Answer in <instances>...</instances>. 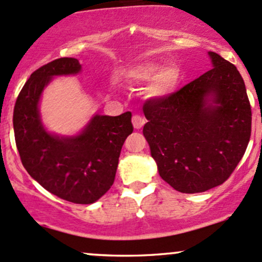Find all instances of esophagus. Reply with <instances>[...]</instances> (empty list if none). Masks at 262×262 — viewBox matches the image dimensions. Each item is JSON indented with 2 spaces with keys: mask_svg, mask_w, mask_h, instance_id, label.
<instances>
[{
  "mask_svg": "<svg viewBox=\"0 0 262 262\" xmlns=\"http://www.w3.org/2000/svg\"><path fill=\"white\" fill-rule=\"evenodd\" d=\"M132 123H133V126L136 129H142L143 125L145 124V119L140 116H134L133 119H132Z\"/></svg>",
  "mask_w": 262,
  "mask_h": 262,
  "instance_id": "obj_1",
  "label": "esophagus"
}]
</instances>
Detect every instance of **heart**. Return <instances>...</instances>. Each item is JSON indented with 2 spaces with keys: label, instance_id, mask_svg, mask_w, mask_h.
<instances>
[{
  "label": "heart",
  "instance_id": "obj_1",
  "mask_svg": "<svg viewBox=\"0 0 262 262\" xmlns=\"http://www.w3.org/2000/svg\"><path fill=\"white\" fill-rule=\"evenodd\" d=\"M126 79L137 84L148 83V92L155 98H168L178 91L180 70L173 63L160 66L155 62H143L132 66L125 72Z\"/></svg>",
  "mask_w": 262,
  "mask_h": 262
}]
</instances>
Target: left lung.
I'll list each match as a JSON object with an SVG mask.
<instances>
[{
    "label": "left lung",
    "mask_w": 262,
    "mask_h": 262,
    "mask_svg": "<svg viewBox=\"0 0 262 262\" xmlns=\"http://www.w3.org/2000/svg\"><path fill=\"white\" fill-rule=\"evenodd\" d=\"M212 68L168 98L146 100L143 128L158 171L185 194L221 185L251 136L245 83L232 63L208 52Z\"/></svg>",
    "instance_id": "1"
}]
</instances>
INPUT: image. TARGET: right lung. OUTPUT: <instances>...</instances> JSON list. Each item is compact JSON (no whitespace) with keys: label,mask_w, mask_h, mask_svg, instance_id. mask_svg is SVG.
<instances>
[{"label":"right lung","mask_w":262,"mask_h":262,"mask_svg":"<svg viewBox=\"0 0 262 262\" xmlns=\"http://www.w3.org/2000/svg\"><path fill=\"white\" fill-rule=\"evenodd\" d=\"M82 72L76 58H58L34 71L19 92L13 130L21 162L46 190L74 204H93L113 185L122 146L133 133L132 113L94 114L76 136L48 132L39 100L54 77Z\"/></svg>","instance_id":"obj_1"}]
</instances>
